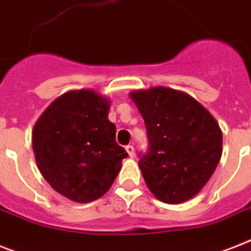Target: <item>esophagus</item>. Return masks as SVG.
Instances as JSON below:
<instances>
[{
  "label": "esophagus",
  "instance_id": "obj_1",
  "mask_svg": "<svg viewBox=\"0 0 251 251\" xmlns=\"http://www.w3.org/2000/svg\"><path fill=\"white\" fill-rule=\"evenodd\" d=\"M125 150H126V152H127V154H129L130 157H134V154H135V152H134V147L132 146H126L125 147Z\"/></svg>",
  "mask_w": 251,
  "mask_h": 251
}]
</instances>
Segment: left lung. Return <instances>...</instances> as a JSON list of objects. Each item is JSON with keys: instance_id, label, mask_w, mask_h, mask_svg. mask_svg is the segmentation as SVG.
<instances>
[{"instance_id": "8db88e82", "label": "left lung", "mask_w": 251, "mask_h": 251, "mask_svg": "<svg viewBox=\"0 0 251 251\" xmlns=\"http://www.w3.org/2000/svg\"><path fill=\"white\" fill-rule=\"evenodd\" d=\"M143 117L148 151L139 153L146 184L166 203H180L202 189L222 156L215 119L188 94L169 87L130 93Z\"/></svg>"}]
</instances>
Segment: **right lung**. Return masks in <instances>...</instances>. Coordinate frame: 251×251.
Returning <instances> with one entry per match:
<instances>
[{"mask_svg": "<svg viewBox=\"0 0 251 251\" xmlns=\"http://www.w3.org/2000/svg\"><path fill=\"white\" fill-rule=\"evenodd\" d=\"M108 109L107 98L95 91H68L34 125L32 146L41 174L56 192L76 202L103 196L127 157L116 143Z\"/></svg>", "mask_w": 251, "mask_h": 251, "instance_id": "obj_1", "label": "right lung"}]
</instances>
